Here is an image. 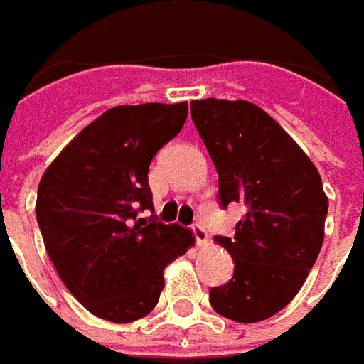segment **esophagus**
I'll use <instances>...</instances> for the list:
<instances>
[{"label": "esophagus", "mask_w": 364, "mask_h": 364, "mask_svg": "<svg viewBox=\"0 0 364 364\" xmlns=\"http://www.w3.org/2000/svg\"><path fill=\"white\" fill-rule=\"evenodd\" d=\"M192 231H194V237L196 241H198V245H200V247H205V245H208V231H205L202 225H194Z\"/></svg>", "instance_id": "esophagus-1"}]
</instances>
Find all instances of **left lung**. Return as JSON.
Segmentation results:
<instances>
[{
  "label": "left lung",
  "mask_w": 364,
  "mask_h": 364,
  "mask_svg": "<svg viewBox=\"0 0 364 364\" xmlns=\"http://www.w3.org/2000/svg\"><path fill=\"white\" fill-rule=\"evenodd\" d=\"M190 113L219 174L221 205H247L235 235L215 237L235 272L211 288L223 318L257 323L286 308L310 274L326 235L327 196L316 164L259 105L196 100Z\"/></svg>",
  "instance_id": "1"
}]
</instances>
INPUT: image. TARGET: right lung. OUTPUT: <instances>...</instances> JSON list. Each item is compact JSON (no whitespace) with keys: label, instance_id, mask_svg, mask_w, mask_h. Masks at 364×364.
<instances>
[{"label":"right lung","instance_id":"obj_1","mask_svg":"<svg viewBox=\"0 0 364 364\" xmlns=\"http://www.w3.org/2000/svg\"><path fill=\"white\" fill-rule=\"evenodd\" d=\"M186 117L188 102L112 107L41 178L35 211L46 252L64 286L97 318H145L164 288V269L194 247L190 229L139 218L153 211L149 164Z\"/></svg>","mask_w":364,"mask_h":364}]
</instances>
